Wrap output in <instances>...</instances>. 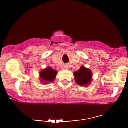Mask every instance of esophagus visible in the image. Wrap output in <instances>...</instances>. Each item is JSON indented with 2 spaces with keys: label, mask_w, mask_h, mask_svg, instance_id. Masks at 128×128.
<instances>
[{
  "label": "esophagus",
  "mask_w": 128,
  "mask_h": 128,
  "mask_svg": "<svg viewBox=\"0 0 128 128\" xmlns=\"http://www.w3.org/2000/svg\"><path fill=\"white\" fill-rule=\"evenodd\" d=\"M64 68H65L66 69L68 68V66H67V65H65V66H64Z\"/></svg>",
  "instance_id": "obj_1"
}]
</instances>
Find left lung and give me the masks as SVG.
<instances>
[{"label":"left lung","mask_w":128,"mask_h":128,"mask_svg":"<svg viewBox=\"0 0 128 128\" xmlns=\"http://www.w3.org/2000/svg\"><path fill=\"white\" fill-rule=\"evenodd\" d=\"M73 74L76 83L79 86H87L91 82L92 77V72L84 66L80 67L78 71L74 72Z\"/></svg>","instance_id":"1"}]
</instances>
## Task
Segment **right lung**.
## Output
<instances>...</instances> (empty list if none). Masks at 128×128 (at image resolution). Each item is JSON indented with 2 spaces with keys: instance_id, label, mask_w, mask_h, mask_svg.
<instances>
[{
  "instance_id": "add662e5",
  "label": "right lung",
  "mask_w": 128,
  "mask_h": 128,
  "mask_svg": "<svg viewBox=\"0 0 128 128\" xmlns=\"http://www.w3.org/2000/svg\"><path fill=\"white\" fill-rule=\"evenodd\" d=\"M56 74L57 72L56 70H54L51 67H48L42 70L40 73V76L42 81L44 83H46L48 82H50L54 81Z\"/></svg>"
}]
</instances>
